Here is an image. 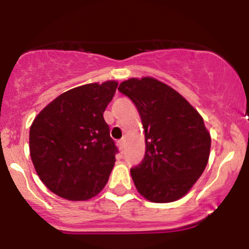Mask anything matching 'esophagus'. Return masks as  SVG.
Listing matches in <instances>:
<instances>
[{"mask_svg":"<svg viewBox=\"0 0 249 249\" xmlns=\"http://www.w3.org/2000/svg\"><path fill=\"white\" fill-rule=\"evenodd\" d=\"M124 139H121V141H118L117 142V145H118V147H119V150L121 151H123L124 150Z\"/></svg>","mask_w":249,"mask_h":249,"instance_id":"obj_1","label":"esophagus"}]
</instances>
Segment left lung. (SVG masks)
I'll list each match as a JSON object with an SVG mask.
<instances>
[{
    "instance_id": "1",
    "label": "left lung",
    "mask_w": 249,
    "mask_h": 249,
    "mask_svg": "<svg viewBox=\"0 0 249 249\" xmlns=\"http://www.w3.org/2000/svg\"><path fill=\"white\" fill-rule=\"evenodd\" d=\"M118 90L136 105L145 132L144 159L131 168L137 190L150 201H176L207 165L211 136L204 119L180 93L151 77L124 81Z\"/></svg>"
}]
</instances>
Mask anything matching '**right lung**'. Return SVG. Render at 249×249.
<instances>
[{"instance_id": "add662e5", "label": "right lung", "mask_w": 249, "mask_h": 249, "mask_svg": "<svg viewBox=\"0 0 249 249\" xmlns=\"http://www.w3.org/2000/svg\"><path fill=\"white\" fill-rule=\"evenodd\" d=\"M118 83L82 85L48 104L30 126V157L39 179L68 200H88L107 185L115 166V142L104 121Z\"/></svg>"}]
</instances>
